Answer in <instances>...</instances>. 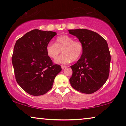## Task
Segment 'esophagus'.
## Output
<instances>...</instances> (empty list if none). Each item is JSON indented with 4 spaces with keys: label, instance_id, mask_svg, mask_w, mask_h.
Wrapping results in <instances>:
<instances>
[{
    "label": "esophagus",
    "instance_id": "34e87169",
    "mask_svg": "<svg viewBox=\"0 0 126 126\" xmlns=\"http://www.w3.org/2000/svg\"><path fill=\"white\" fill-rule=\"evenodd\" d=\"M66 66H65V65H61V68H62V69H65V68H66Z\"/></svg>",
    "mask_w": 126,
    "mask_h": 126
}]
</instances>
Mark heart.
I'll return each instance as SVG.
<instances>
[{
	"instance_id": "obj_1",
	"label": "heart",
	"mask_w": 126,
	"mask_h": 126,
	"mask_svg": "<svg viewBox=\"0 0 126 126\" xmlns=\"http://www.w3.org/2000/svg\"><path fill=\"white\" fill-rule=\"evenodd\" d=\"M46 49L48 56L53 59L56 58L63 50L64 54L56 59L55 62L66 64L81 57L84 51V45L80 41H75L72 37L63 35L57 37L55 44H48Z\"/></svg>"
}]
</instances>
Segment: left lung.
<instances>
[{
	"instance_id": "left-lung-1",
	"label": "left lung",
	"mask_w": 126,
	"mask_h": 126,
	"mask_svg": "<svg viewBox=\"0 0 126 126\" xmlns=\"http://www.w3.org/2000/svg\"><path fill=\"white\" fill-rule=\"evenodd\" d=\"M84 45L81 57L71 67L72 87L84 94H92L100 88L107 80L111 54L107 41L93 31L84 29L69 30Z\"/></svg>"
}]
</instances>
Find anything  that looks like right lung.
Instances as JSON below:
<instances>
[{"label":"right lung","mask_w":126,"mask_h":126,"mask_svg":"<svg viewBox=\"0 0 126 126\" xmlns=\"http://www.w3.org/2000/svg\"><path fill=\"white\" fill-rule=\"evenodd\" d=\"M56 32L34 29L15 43L12 56L16 82L25 92L40 96L52 88L55 77L61 72L46 53V46Z\"/></svg>","instance_id":"obj_1"}]
</instances>
